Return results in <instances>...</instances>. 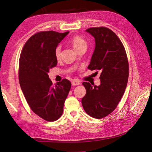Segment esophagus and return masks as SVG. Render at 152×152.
I'll return each mask as SVG.
<instances>
[{
	"label": "esophagus",
	"instance_id": "34e87169",
	"mask_svg": "<svg viewBox=\"0 0 152 152\" xmlns=\"http://www.w3.org/2000/svg\"><path fill=\"white\" fill-rule=\"evenodd\" d=\"M80 82H78V80H73L72 82V85L73 86H78V85H79L80 84Z\"/></svg>",
	"mask_w": 152,
	"mask_h": 152
}]
</instances>
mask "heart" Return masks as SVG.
<instances>
[{
	"instance_id": "obj_1",
	"label": "heart",
	"mask_w": 152,
	"mask_h": 152,
	"mask_svg": "<svg viewBox=\"0 0 152 152\" xmlns=\"http://www.w3.org/2000/svg\"><path fill=\"white\" fill-rule=\"evenodd\" d=\"M71 43L74 47V48L78 51L80 48L82 47H87V42L85 39H83L80 36H75L72 38L71 41ZM61 46L60 45H58L55 50V55L56 59H59L61 56Z\"/></svg>"
}]
</instances>
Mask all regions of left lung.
I'll use <instances>...</instances> for the list:
<instances>
[{"label":"left lung","mask_w":152,"mask_h":152,"mask_svg":"<svg viewBox=\"0 0 152 152\" xmlns=\"http://www.w3.org/2000/svg\"><path fill=\"white\" fill-rule=\"evenodd\" d=\"M86 32L93 36L96 43L88 69L101 72V84L82 83L86 94L82 99V104L89 116L101 119L111 113L123 97L128 83L129 65L124 47L113 31L100 27L88 28Z\"/></svg>","instance_id":"obj_1"}]
</instances>
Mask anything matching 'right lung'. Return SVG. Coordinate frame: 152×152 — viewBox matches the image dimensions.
Segmentation results:
<instances>
[{"label": "right lung", "instance_id": "1", "mask_svg": "<svg viewBox=\"0 0 152 152\" xmlns=\"http://www.w3.org/2000/svg\"><path fill=\"white\" fill-rule=\"evenodd\" d=\"M69 33L53 31L36 33L25 43L20 55V88L31 110L48 121L61 117L71 88V82L67 79L53 86L48 74L50 69L57 65L56 47Z\"/></svg>", "mask_w": 152, "mask_h": 152}]
</instances>
